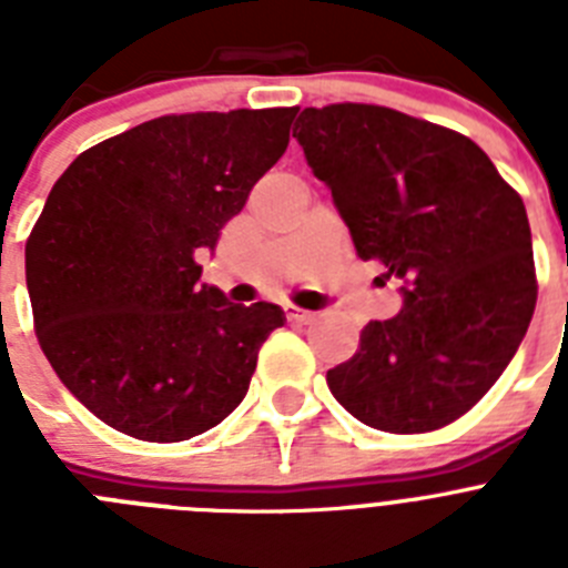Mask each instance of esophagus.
I'll return each instance as SVG.
<instances>
[{
  "label": "esophagus",
  "mask_w": 568,
  "mask_h": 568,
  "mask_svg": "<svg viewBox=\"0 0 568 568\" xmlns=\"http://www.w3.org/2000/svg\"><path fill=\"white\" fill-rule=\"evenodd\" d=\"M284 315H287L290 324H310V321L315 318L313 313H307V310H301V307H293V304H287V307H284Z\"/></svg>",
  "instance_id": "esophagus-1"
}]
</instances>
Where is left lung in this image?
Returning a JSON list of instances; mask_svg holds the SVG:
<instances>
[{
    "label": "left lung",
    "instance_id": "1",
    "mask_svg": "<svg viewBox=\"0 0 568 568\" xmlns=\"http://www.w3.org/2000/svg\"><path fill=\"white\" fill-rule=\"evenodd\" d=\"M293 135L358 258L404 284V310L361 329L329 393L384 433L453 424L500 378L535 313L524 199L471 139L393 108H304Z\"/></svg>",
    "mask_w": 568,
    "mask_h": 568
}]
</instances>
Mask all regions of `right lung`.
Here are the masks:
<instances>
[{"instance_id":"1","label":"right lung","mask_w":568,"mask_h":568,"mask_svg":"<svg viewBox=\"0 0 568 568\" xmlns=\"http://www.w3.org/2000/svg\"><path fill=\"white\" fill-rule=\"evenodd\" d=\"M295 108L159 115L73 159L24 244L33 327L59 381L119 433L175 444L247 395L284 310L199 284Z\"/></svg>"}]
</instances>
